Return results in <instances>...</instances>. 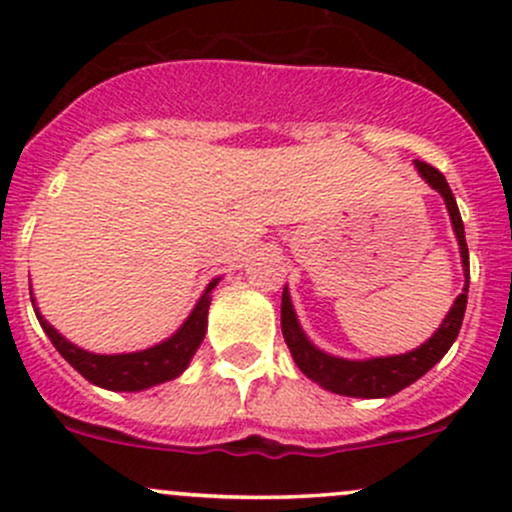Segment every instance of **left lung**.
<instances>
[{
    "instance_id": "1",
    "label": "left lung",
    "mask_w": 512,
    "mask_h": 512,
    "mask_svg": "<svg viewBox=\"0 0 512 512\" xmlns=\"http://www.w3.org/2000/svg\"><path fill=\"white\" fill-rule=\"evenodd\" d=\"M414 165L418 175H421L436 193H441L443 203H446L448 215H451L453 232H456L458 250H461V265L463 275H466V285H463V292L458 294L453 307L448 309L446 319H443L441 327L436 329V334L428 337L421 347L414 349V352L374 356V359H342V356H332L322 352L319 347H314V344L309 342L307 334L302 332V327H299L297 312H294L292 307V297H289V289L285 287V292H282V334H285V342L289 352H292L294 364L299 366V371H302L307 379H312L314 384L332 391V394L354 396V399H389V396L399 394L401 389L414 384L416 379H421L428 369H433V366L446 356L451 344L456 342L458 332H461L463 314H466L468 304V282H471V262H468V245L466 232H463V220L461 213H458L456 198H453L451 188H448L441 170L423 163V160H416Z\"/></svg>"
}]
</instances>
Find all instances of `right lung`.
<instances>
[{"label": "right lung", "mask_w": 512, "mask_h": 512, "mask_svg": "<svg viewBox=\"0 0 512 512\" xmlns=\"http://www.w3.org/2000/svg\"><path fill=\"white\" fill-rule=\"evenodd\" d=\"M218 282L220 277L205 287V292L200 294L193 312L188 314V319L180 324V329L173 337L163 339L156 347L128 354H94L76 347V344H71L69 339L61 337V334L41 317L34 297L32 304L36 319H39L41 329H44L46 337H49L51 344L56 347V352L64 356L84 379H89L91 384L108 391H143L151 389V386L163 384V381L175 379V376H180L188 369L190 359L198 352V347L205 339V332H208L210 292H213ZM29 294H32V285H29Z\"/></svg>", "instance_id": "right-lung-1"}]
</instances>
